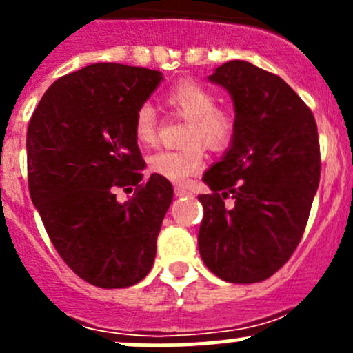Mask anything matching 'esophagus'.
<instances>
[{"label": "esophagus", "mask_w": 353, "mask_h": 353, "mask_svg": "<svg viewBox=\"0 0 353 353\" xmlns=\"http://www.w3.org/2000/svg\"><path fill=\"white\" fill-rule=\"evenodd\" d=\"M174 193H176V196H188V194H191V191L186 190L184 186H176L174 188Z\"/></svg>", "instance_id": "34e87169"}]
</instances>
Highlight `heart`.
Here are the masks:
<instances>
[{"label": "heart", "mask_w": 353, "mask_h": 353, "mask_svg": "<svg viewBox=\"0 0 353 353\" xmlns=\"http://www.w3.org/2000/svg\"><path fill=\"white\" fill-rule=\"evenodd\" d=\"M165 104L188 119L184 138L186 145L174 150H159L148 157V169L160 177L184 183L205 163V147L223 150L232 141L236 121L230 110L216 108V97L210 88L194 80L174 85L163 97ZM133 133L141 147H150L157 140V116L148 104L137 110Z\"/></svg>", "instance_id": "obj_1"}]
</instances>
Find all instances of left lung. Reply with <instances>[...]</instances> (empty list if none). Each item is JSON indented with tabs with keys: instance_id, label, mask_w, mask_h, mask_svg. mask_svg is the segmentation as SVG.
<instances>
[{
	"instance_id": "8db88e82",
	"label": "left lung",
	"mask_w": 353,
	"mask_h": 353,
	"mask_svg": "<svg viewBox=\"0 0 353 353\" xmlns=\"http://www.w3.org/2000/svg\"><path fill=\"white\" fill-rule=\"evenodd\" d=\"M208 80L232 97L236 133L203 176L212 193L198 196L199 254L225 282H263L304 234L321 176L318 126L282 78L251 63H223Z\"/></svg>"
}]
</instances>
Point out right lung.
<instances>
[{"label": "right lung", "instance_id": "obj_1", "mask_svg": "<svg viewBox=\"0 0 353 353\" xmlns=\"http://www.w3.org/2000/svg\"><path fill=\"white\" fill-rule=\"evenodd\" d=\"M162 78L117 63L85 66L58 78L28 123L32 203L63 261L95 287H131L154 266L174 190L157 174L141 181L133 119ZM133 187V199L117 201V189Z\"/></svg>", "mask_w": 353, "mask_h": 353}]
</instances>
